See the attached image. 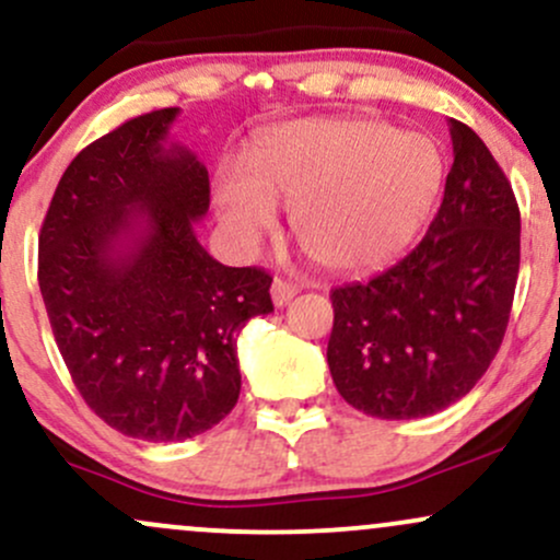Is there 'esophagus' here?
<instances>
[{
  "instance_id": "obj_1",
  "label": "esophagus",
  "mask_w": 560,
  "mask_h": 560,
  "mask_svg": "<svg viewBox=\"0 0 560 560\" xmlns=\"http://www.w3.org/2000/svg\"><path fill=\"white\" fill-rule=\"evenodd\" d=\"M294 294H298V287L289 284V281H284V279H273V284H271V298H273V305H276V307L289 305V300H292Z\"/></svg>"
}]
</instances>
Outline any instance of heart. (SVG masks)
Segmentation results:
<instances>
[{
	"label": "heart",
	"instance_id": "b5f03b06",
	"mask_svg": "<svg viewBox=\"0 0 560 560\" xmlns=\"http://www.w3.org/2000/svg\"><path fill=\"white\" fill-rule=\"evenodd\" d=\"M253 173L223 165L215 208L231 244L253 253L292 208V231L329 271H363L402 253L442 186V160L423 133L374 118H302L255 147Z\"/></svg>",
	"mask_w": 560,
	"mask_h": 560
}]
</instances>
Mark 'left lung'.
Instances as JSON below:
<instances>
[{
  "label": "left lung",
  "mask_w": 560,
  "mask_h": 560,
  "mask_svg": "<svg viewBox=\"0 0 560 560\" xmlns=\"http://www.w3.org/2000/svg\"><path fill=\"white\" fill-rule=\"evenodd\" d=\"M450 139L445 197L419 247L365 284L331 292V378L374 419H423L458 402L505 337L522 215L485 141L453 118Z\"/></svg>",
  "instance_id": "8db88e82"
}]
</instances>
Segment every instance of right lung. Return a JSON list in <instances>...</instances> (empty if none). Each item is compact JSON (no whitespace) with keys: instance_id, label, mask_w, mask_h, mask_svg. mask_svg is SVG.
<instances>
[{"instance_id":"right-lung-1","label":"right lung","mask_w":560,"mask_h":560,"mask_svg":"<svg viewBox=\"0 0 560 560\" xmlns=\"http://www.w3.org/2000/svg\"><path fill=\"white\" fill-rule=\"evenodd\" d=\"M178 107L81 150L38 236V289L73 384L107 427L147 442L213 429L240 400L236 339L273 311L271 276L197 242L208 168L168 141Z\"/></svg>"}]
</instances>
